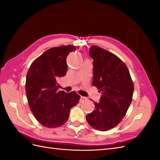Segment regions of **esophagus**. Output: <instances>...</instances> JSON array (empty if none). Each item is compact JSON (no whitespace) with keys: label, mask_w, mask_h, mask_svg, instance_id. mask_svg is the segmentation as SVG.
<instances>
[{"label":"esophagus","mask_w":160,"mask_h":160,"mask_svg":"<svg viewBox=\"0 0 160 160\" xmlns=\"http://www.w3.org/2000/svg\"><path fill=\"white\" fill-rule=\"evenodd\" d=\"M86 99H87V98H85V97L81 96V98H80V102H83V101H85Z\"/></svg>","instance_id":"obj_1"}]
</instances>
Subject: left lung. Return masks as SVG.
I'll list each match as a JSON object with an SVG mask.
<instances>
[{
    "mask_svg": "<svg viewBox=\"0 0 160 160\" xmlns=\"http://www.w3.org/2000/svg\"><path fill=\"white\" fill-rule=\"evenodd\" d=\"M89 55L93 59L92 84L102 95L86 119L91 127L105 132L122 122L132 103L134 85L126 65L118 57L94 45Z\"/></svg>",
    "mask_w": 160,
    "mask_h": 160,
    "instance_id": "left-lung-1",
    "label": "left lung"
}]
</instances>
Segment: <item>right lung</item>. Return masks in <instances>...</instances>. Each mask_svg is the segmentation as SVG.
Instances as JSON below:
<instances>
[{
    "mask_svg": "<svg viewBox=\"0 0 160 160\" xmlns=\"http://www.w3.org/2000/svg\"><path fill=\"white\" fill-rule=\"evenodd\" d=\"M73 45L52 47L34 61L28 70L26 94L34 117L49 128L60 127L68 120L70 109L79 103L76 92L58 91L57 81L66 75V59Z\"/></svg>",
    "mask_w": 160,
    "mask_h": 160,
    "instance_id": "right-lung-1",
    "label": "right lung"
}]
</instances>
